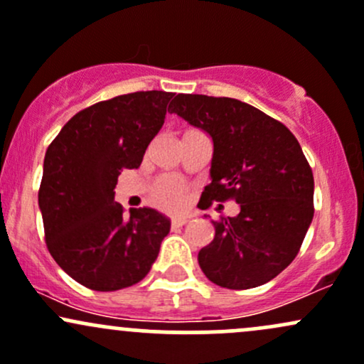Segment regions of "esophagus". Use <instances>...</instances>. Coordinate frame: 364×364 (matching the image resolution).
I'll use <instances>...</instances> for the list:
<instances>
[{
	"label": "esophagus",
	"instance_id": "obj_1",
	"mask_svg": "<svg viewBox=\"0 0 364 364\" xmlns=\"http://www.w3.org/2000/svg\"><path fill=\"white\" fill-rule=\"evenodd\" d=\"M187 222H189V216H173V218H171V228H178L186 225Z\"/></svg>",
	"mask_w": 364,
	"mask_h": 364
}]
</instances>
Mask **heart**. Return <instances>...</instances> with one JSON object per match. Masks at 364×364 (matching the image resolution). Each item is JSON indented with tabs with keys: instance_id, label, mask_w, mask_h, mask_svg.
<instances>
[{
	"instance_id": "b5f03b06",
	"label": "heart",
	"mask_w": 364,
	"mask_h": 364,
	"mask_svg": "<svg viewBox=\"0 0 364 364\" xmlns=\"http://www.w3.org/2000/svg\"><path fill=\"white\" fill-rule=\"evenodd\" d=\"M153 201L165 210L181 208L186 199V183L177 177H161L153 187Z\"/></svg>"
}]
</instances>
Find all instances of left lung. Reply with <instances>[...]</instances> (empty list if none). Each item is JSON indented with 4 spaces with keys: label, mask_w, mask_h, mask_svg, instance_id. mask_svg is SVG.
Wrapping results in <instances>:
<instances>
[{
    "label": "left lung",
    "mask_w": 364,
    "mask_h": 364,
    "mask_svg": "<svg viewBox=\"0 0 364 364\" xmlns=\"http://www.w3.org/2000/svg\"><path fill=\"white\" fill-rule=\"evenodd\" d=\"M168 112L213 141L203 210L227 199L240 206L234 218L213 222V240L198 255L203 273L234 291L275 279L299 252L314 213L313 171L297 139L279 120L232 97L177 94Z\"/></svg>",
    "instance_id": "8db88e82"
}]
</instances>
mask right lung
Here are the masks:
<instances>
[{"instance_id": "right-lung-1", "label": "right lung", "mask_w": 364, "mask_h": 364, "mask_svg": "<svg viewBox=\"0 0 364 364\" xmlns=\"http://www.w3.org/2000/svg\"><path fill=\"white\" fill-rule=\"evenodd\" d=\"M173 92L139 91L73 115L44 156L39 208L53 259L92 291H120L148 275L170 232L153 208L124 215L115 186L160 132Z\"/></svg>"}]
</instances>
